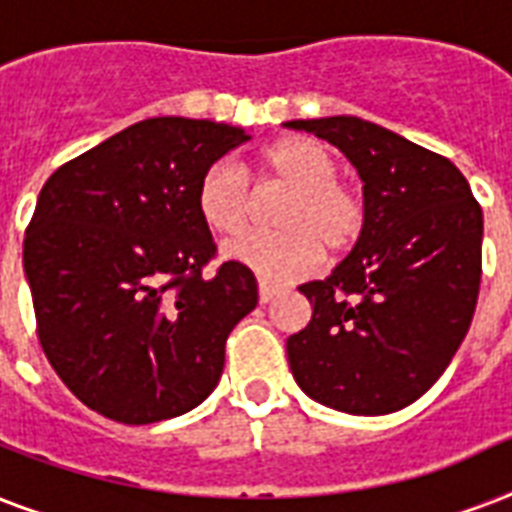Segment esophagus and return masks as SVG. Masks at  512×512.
<instances>
[{"mask_svg": "<svg viewBox=\"0 0 512 512\" xmlns=\"http://www.w3.org/2000/svg\"><path fill=\"white\" fill-rule=\"evenodd\" d=\"M260 303H271L273 297L279 295V289L276 287H271V284H268V281H260Z\"/></svg>", "mask_w": 512, "mask_h": 512, "instance_id": "34e87169", "label": "esophagus"}]
</instances>
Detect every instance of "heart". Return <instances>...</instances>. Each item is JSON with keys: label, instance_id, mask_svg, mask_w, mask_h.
Instances as JSON below:
<instances>
[{"label": "heart", "instance_id": "1", "mask_svg": "<svg viewBox=\"0 0 512 512\" xmlns=\"http://www.w3.org/2000/svg\"><path fill=\"white\" fill-rule=\"evenodd\" d=\"M337 159L311 138H287L263 154V180L289 188L276 225L281 233H249L225 244V255L271 284L311 273L327 255L356 247L366 225V204L356 188L337 180ZM199 212L212 231L239 236L255 215V188L231 159L209 164L199 183Z\"/></svg>", "mask_w": 512, "mask_h": 512}]
</instances>
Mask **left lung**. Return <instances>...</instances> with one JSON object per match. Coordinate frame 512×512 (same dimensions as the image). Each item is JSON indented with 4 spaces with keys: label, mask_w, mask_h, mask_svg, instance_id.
Here are the masks:
<instances>
[{
    "label": "left lung",
    "mask_w": 512,
    "mask_h": 512,
    "mask_svg": "<svg viewBox=\"0 0 512 512\" xmlns=\"http://www.w3.org/2000/svg\"><path fill=\"white\" fill-rule=\"evenodd\" d=\"M348 156L366 225L324 281L300 287L311 324L287 340L297 385L348 414L404 409L444 374L468 335L481 284L484 215L438 156L358 116L287 122Z\"/></svg>",
    "instance_id": "obj_1"
}]
</instances>
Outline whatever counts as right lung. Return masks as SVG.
Listing matches in <instances>:
<instances>
[{
  "label": "right lung",
  "mask_w": 512,
  "mask_h": 512,
  "mask_svg": "<svg viewBox=\"0 0 512 512\" xmlns=\"http://www.w3.org/2000/svg\"><path fill=\"white\" fill-rule=\"evenodd\" d=\"M241 127L156 116L52 172L23 241L36 335L92 412L148 425L191 412L220 382L225 340L257 305L255 273L215 260L199 212L209 164Z\"/></svg>",
  "instance_id": "1"
}]
</instances>
